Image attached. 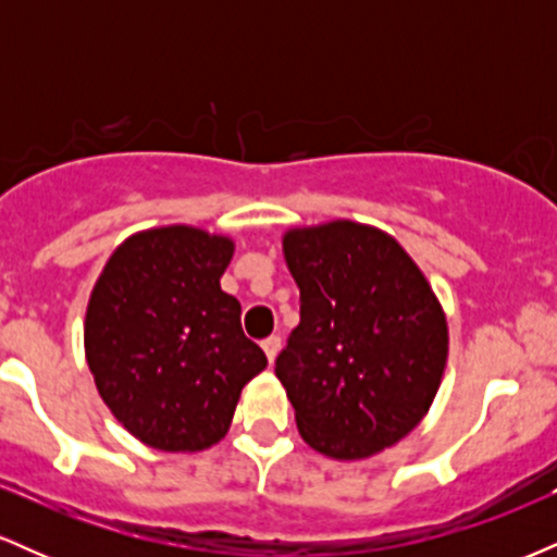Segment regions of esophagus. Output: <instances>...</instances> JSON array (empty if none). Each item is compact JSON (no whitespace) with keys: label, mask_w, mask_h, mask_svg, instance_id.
Masks as SVG:
<instances>
[{"label":"esophagus","mask_w":557,"mask_h":557,"mask_svg":"<svg viewBox=\"0 0 557 557\" xmlns=\"http://www.w3.org/2000/svg\"><path fill=\"white\" fill-rule=\"evenodd\" d=\"M280 335H270V337H264V341H261V348H264V354H267V359H270V363L274 361V356H277V350H280Z\"/></svg>","instance_id":"esophagus-1"}]
</instances>
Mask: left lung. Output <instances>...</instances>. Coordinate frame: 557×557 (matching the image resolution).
I'll return each instance as SVG.
<instances>
[{
  "mask_svg": "<svg viewBox=\"0 0 557 557\" xmlns=\"http://www.w3.org/2000/svg\"><path fill=\"white\" fill-rule=\"evenodd\" d=\"M283 246L300 322L274 374L300 437L343 461L395 445L443 380L447 324L430 283L395 238L356 222L290 230Z\"/></svg>",
  "mask_w": 557,
  "mask_h": 557,
  "instance_id": "left-lung-1",
  "label": "left lung"
}]
</instances>
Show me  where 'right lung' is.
Returning a JSON list of instances; mask_svg holds the SVG:
<instances>
[{
    "mask_svg": "<svg viewBox=\"0 0 557 557\" xmlns=\"http://www.w3.org/2000/svg\"><path fill=\"white\" fill-rule=\"evenodd\" d=\"M233 240L196 227L127 238L86 311V359L99 395L140 443L203 450L225 437L240 389L267 367L220 287Z\"/></svg>",
    "mask_w": 557,
    "mask_h": 557,
    "instance_id": "obj_1",
    "label": "right lung"
}]
</instances>
